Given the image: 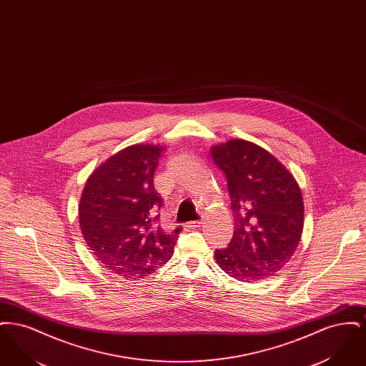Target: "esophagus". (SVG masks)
Masks as SVG:
<instances>
[{
    "mask_svg": "<svg viewBox=\"0 0 366 366\" xmlns=\"http://www.w3.org/2000/svg\"><path fill=\"white\" fill-rule=\"evenodd\" d=\"M202 224H203V221H191V222L187 224V227H191V229H196V227H202Z\"/></svg>",
    "mask_w": 366,
    "mask_h": 366,
    "instance_id": "34e87169",
    "label": "esophagus"
}]
</instances>
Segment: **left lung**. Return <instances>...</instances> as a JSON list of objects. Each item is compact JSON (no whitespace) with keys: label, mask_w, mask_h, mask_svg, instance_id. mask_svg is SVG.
<instances>
[{"label":"left lung","mask_w":366,"mask_h":366,"mask_svg":"<svg viewBox=\"0 0 366 366\" xmlns=\"http://www.w3.org/2000/svg\"><path fill=\"white\" fill-rule=\"evenodd\" d=\"M227 177L234 232L215 249L218 266L239 281H258L291 259L303 230L300 188L276 157L259 145L230 139L211 148Z\"/></svg>","instance_id":"8db88e82"}]
</instances>
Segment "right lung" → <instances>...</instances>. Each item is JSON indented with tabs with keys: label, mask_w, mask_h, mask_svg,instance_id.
<instances>
[{
	"label": "right lung",
	"mask_w": 366,
	"mask_h": 366,
	"mask_svg": "<svg viewBox=\"0 0 366 366\" xmlns=\"http://www.w3.org/2000/svg\"><path fill=\"white\" fill-rule=\"evenodd\" d=\"M163 148L132 145L89 177L79 203V227L103 266L126 279H144L173 257L182 227L159 225L163 199L154 175Z\"/></svg>",
	"instance_id": "1"
}]
</instances>
